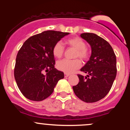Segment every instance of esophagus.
<instances>
[{
	"label": "esophagus",
	"mask_w": 130,
	"mask_h": 130,
	"mask_svg": "<svg viewBox=\"0 0 130 130\" xmlns=\"http://www.w3.org/2000/svg\"><path fill=\"white\" fill-rule=\"evenodd\" d=\"M64 75H65V77H67L69 76L70 74H67V73H65V74H64Z\"/></svg>",
	"instance_id": "1"
}]
</instances>
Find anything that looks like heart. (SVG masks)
<instances>
[{"instance_id":"b5f03b06","label":"heart","mask_w":130,"mask_h":130,"mask_svg":"<svg viewBox=\"0 0 130 130\" xmlns=\"http://www.w3.org/2000/svg\"><path fill=\"white\" fill-rule=\"evenodd\" d=\"M67 43L71 47L76 50L75 57H79L82 60H86L89 56V52L86 48V44L84 40L79 37H73L67 40ZM65 47L61 41H58L54 46L53 49V55L57 58H61L63 56ZM81 66V62L79 59L68 60L64 59L59 61L57 63V68L59 70L67 74L74 73Z\"/></svg>"}]
</instances>
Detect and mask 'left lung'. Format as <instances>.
<instances>
[{
  "mask_svg": "<svg viewBox=\"0 0 130 130\" xmlns=\"http://www.w3.org/2000/svg\"><path fill=\"white\" fill-rule=\"evenodd\" d=\"M80 37L90 44L92 53L80 69L87 75L77 74L79 81L73 89L82 101L94 103L103 98L111 90L117 74L116 56L109 43L96 34L84 33Z\"/></svg>",
  "mask_w": 130,
  "mask_h": 130,
  "instance_id": "1",
  "label": "left lung"
}]
</instances>
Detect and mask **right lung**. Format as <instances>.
Returning a JSON list of instances; mask_svg holds the SVG:
<instances>
[{
  "mask_svg": "<svg viewBox=\"0 0 130 130\" xmlns=\"http://www.w3.org/2000/svg\"><path fill=\"white\" fill-rule=\"evenodd\" d=\"M70 33L47 30L32 36L24 43L16 56L14 75L22 95L40 101L53 93L64 73L54 68V44Z\"/></svg>",
  "mask_w": 130,
  "mask_h": 130,
  "instance_id": "right-lung-1",
  "label": "right lung"
}]
</instances>
